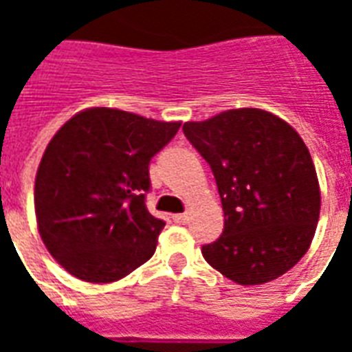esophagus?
Segmentation results:
<instances>
[{"label":"esophagus","mask_w":352,"mask_h":352,"mask_svg":"<svg viewBox=\"0 0 352 352\" xmlns=\"http://www.w3.org/2000/svg\"><path fill=\"white\" fill-rule=\"evenodd\" d=\"M173 221H175L177 224H186V222H188V213L173 214Z\"/></svg>","instance_id":"1"}]
</instances>
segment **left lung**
I'll return each mask as SVG.
<instances>
[{
  "label": "left lung",
  "mask_w": 352,
  "mask_h": 352,
  "mask_svg": "<svg viewBox=\"0 0 352 352\" xmlns=\"http://www.w3.org/2000/svg\"><path fill=\"white\" fill-rule=\"evenodd\" d=\"M186 139L213 171L222 236L201 254L237 285H262L294 267L317 230V171L298 131L262 109L186 122Z\"/></svg>",
  "instance_id": "obj_1"
}]
</instances>
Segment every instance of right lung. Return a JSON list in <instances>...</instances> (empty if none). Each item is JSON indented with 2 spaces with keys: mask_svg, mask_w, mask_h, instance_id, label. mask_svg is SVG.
<instances>
[{
  "mask_svg": "<svg viewBox=\"0 0 352 352\" xmlns=\"http://www.w3.org/2000/svg\"><path fill=\"white\" fill-rule=\"evenodd\" d=\"M181 122L94 107L50 139L35 177V214L45 247L65 272L113 283L145 264L166 222L148 213V164Z\"/></svg>",
  "mask_w": 352,
  "mask_h": 352,
  "instance_id": "right-lung-1",
  "label": "right lung"
}]
</instances>
